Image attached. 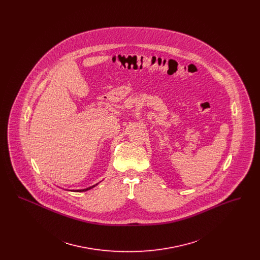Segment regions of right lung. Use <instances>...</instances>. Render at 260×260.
Masks as SVG:
<instances>
[{
	"instance_id": "obj_1",
	"label": "right lung",
	"mask_w": 260,
	"mask_h": 260,
	"mask_svg": "<svg viewBox=\"0 0 260 260\" xmlns=\"http://www.w3.org/2000/svg\"><path fill=\"white\" fill-rule=\"evenodd\" d=\"M99 183H96L95 185L90 186V187H87V188H85V189H80V190H69V191H73V192H85V191H87V190H89V189H91V188H93V187H95V186L98 185Z\"/></svg>"
}]
</instances>
